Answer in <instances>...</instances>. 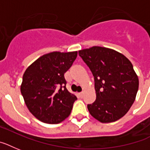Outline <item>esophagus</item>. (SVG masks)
Wrapping results in <instances>:
<instances>
[{"label":"esophagus","mask_w":150,"mask_h":150,"mask_svg":"<svg viewBox=\"0 0 150 150\" xmlns=\"http://www.w3.org/2000/svg\"><path fill=\"white\" fill-rule=\"evenodd\" d=\"M83 95H84V92H80V93L79 94V96H80L81 98H82V97H83Z\"/></svg>","instance_id":"1"}]
</instances>
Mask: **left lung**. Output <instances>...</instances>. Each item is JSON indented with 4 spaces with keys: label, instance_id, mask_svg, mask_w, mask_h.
Masks as SVG:
<instances>
[{
    "label": "left lung",
    "instance_id": "8db88e82",
    "mask_svg": "<svg viewBox=\"0 0 150 150\" xmlns=\"http://www.w3.org/2000/svg\"><path fill=\"white\" fill-rule=\"evenodd\" d=\"M94 76L96 99L88 105L92 116L112 122L126 115L136 99L139 79L126 56L108 47L93 46L79 51Z\"/></svg>",
    "mask_w": 150,
    "mask_h": 150
}]
</instances>
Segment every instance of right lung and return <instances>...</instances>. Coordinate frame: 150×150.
Here are the masks:
<instances>
[{
    "mask_svg": "<svg viewBox=\"0 0 150 150\" xmlns=\"http://www.w3.org/2000/svg\"><path fill=\"white\" fill-rule=\"evenodd\" d=\"M78 52H53L41 56L23 75L21 92L28 109L45 123L58 124L69 117L77 99L67 90L64 74Z\"/></svg>",
    "mask_w": 150,
    "mask_h": 150,
    "instance_id": "right-lung-1",
    "label": "right lung"
}]
</instances>
